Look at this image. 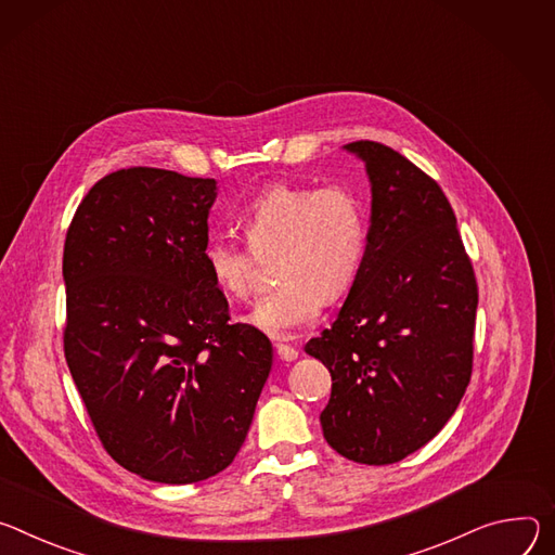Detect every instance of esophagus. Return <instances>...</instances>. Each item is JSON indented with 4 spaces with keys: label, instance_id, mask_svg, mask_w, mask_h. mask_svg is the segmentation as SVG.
Wrapping results in <instances>:
<instances>
[{
    "label": "esophagus",
    "instance_id": "obj_1",
    "mask_svg": "<svg viewBox=\"0 0 555 555\" xmlns=\"http://www.w3.org/2000/svg\"><path fill=\"white\" fill-rule=\"evenodd\" d=\"M275 350H278V354H280V359H284V361H295L297 359V348H293L291 344H282V341H278L275 344Z\"/></svg>",
    "mask_w": 555,
    "mask_h": 555
}]
</instances>
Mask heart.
Here are the masks:
<instances>
[{
    "label": "heart",
    "mask_w": 555,
    "mask_h": 555,
    "mask_svg": "<svg viewBox=\"0 0 555 555\" xmlns=\"http://www.w3.org/2000/svg\"><path fill=\"white\" fill-rule=\"evenodd\" d=\"M249 244L216 233L205 244V264L216 284L246 299L258 291V255L273 254L282 280L251 313L273 335L311 326L324 301L348 293L365 256V216L359 196L344 184L271 182L240 214Z\"/></svg>",
    "instance_id": "obj_1"
}]
</instances>
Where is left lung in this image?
<instances>
[{
    "mask_svg": "<svg viewBox=\"0 0 555 555\" xmlns=\"http://www.w3.org/2000/svg\"><path fill=\"white\" fill-rule=\"evenodd\" d=\"M365 160L373 214L357 280L331 328L306 344L331 373L328 446L390 465L435 439L472 377L478 284L439 182L377 141Z\"/></svg>",
    "mask_w": 555,
    "mask_h": 555,
    "instance_id": "8db88e82",
    "label": "left lung"
}]
</instances>
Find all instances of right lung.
Listing matches in <instances>:
<instances>
[{
	"instance_id": "obj_1",
	"label": "right lung",
	"mask_w": 555,
	"mask_h": 555,
	"mask_svg": "<svg viewBox=\"0 0 555 555\" xmlns=\"http://www.w3.org/2000/svg\"><path fill=\"white\" fill-rule=\"evenodd\" d=\"M214 178L156 167L103 176L64 244V352L105 452L147 480L190 485L240 452L271 341L231 322L203 251Z\"/></svg>"
}]
</instances>
